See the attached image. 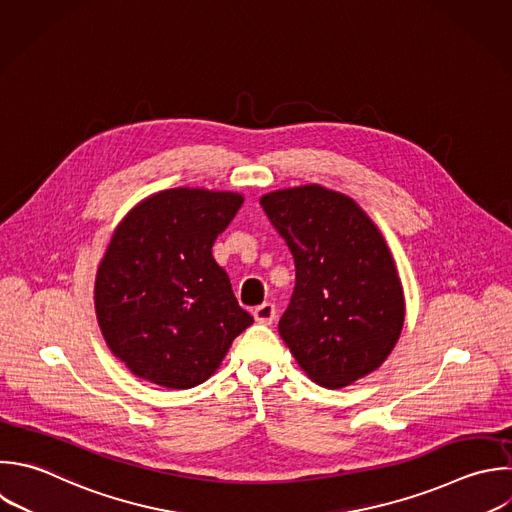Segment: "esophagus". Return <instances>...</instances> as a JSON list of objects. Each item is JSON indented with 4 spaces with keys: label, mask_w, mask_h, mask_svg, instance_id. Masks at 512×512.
Masks as SVG:
<instances>
[{
    "label": "esophagus",
    "mask_w": 512,
    "mask_h": 512,
    "mask_svg": "<svg viewBox=\"0 0 512 512\" xmlns=\"http://www.w3.org/2000/svg\"><path fill=\"white\" fill-rule=\"evenodd\" d=\"M254 320L260 324H272L276 318V306L272 302H264L254 308Z\"/></svg>",
    "instance_id": "esophagus-1"
}]
</instances>
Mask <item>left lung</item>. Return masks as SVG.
Returning a JSON list of instances; mask_svg holds the SVG:
<instances>
[{"mask_svg": "<svg viewBox=\"0 0 512 512\" xmlns=\"http://www.w3.org/2000/svg\"><path fill=\"white\" fill-rule=\"evenodd\" d=\"M260 204L294 258L278 332L300 368L326 388L376 370L404 322L402 286L378 228L350 198L316 184Z\"/></svg>", "mask_w": 512, "mask_h": 512, "instance_id": "1", "label": "left lung"}]
</instances>
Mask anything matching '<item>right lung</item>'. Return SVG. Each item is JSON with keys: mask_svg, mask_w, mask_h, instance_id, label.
I'll use <instances>...</instances> for the list:
<instances>
[{"mask_svg": "<svg viewBox=\"0 0 512 512\" xmlns=\"http://www.w3.org/2000/svg\"><path fill=\"white\" fill-rule=\"evenodd\" d=\"M242 202L232 192L164 190L116 228L98 268L96 314L136 376L178 390L202 384L254 322L212 256Z\"/></svg>", "mask_w": 512, "mask_h": 512, "instance_id": "add662e5", "label": "right lung"}]
</instances>
